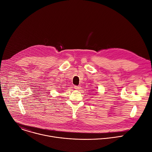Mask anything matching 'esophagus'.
Wrapping results in <instances>:
<instances>
[{
	"label": "esophagus",
	"instance_id": "34e87169",
	"mask_svg": "<svg viewBox=\"0 0 152 152\" xmlns=\"http://www.w3.org/2000/svg\"><path fill=\"white\" fill-rule=\"evenodd\" d=\"M74 88L76 89V90H80L81 88V87L80 86H74Z\"/></svg>",
	"mask_w": 152,
	"mask_h": 152
}]
</instances>
